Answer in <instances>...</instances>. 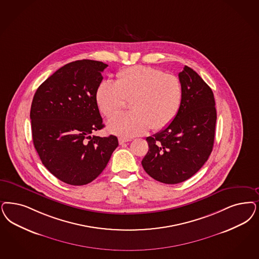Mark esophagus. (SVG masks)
I'll use <instances>...</instances> for the list:
<instances>
[{"instance_id": "esophagus-1", "label": "esophagus", "mask_w": 259, "mask_h": 259, "mask_svg": "<svg viewBox=\"0 0 259 259\" xmlns=\"http://www.w3.org/2000/svg\"><path fill=\"white\" fill-rule=\"evenodd\" d=\"M131 141H132L131 139H125V138H119V139H118V143H119V144H123V143L131 142Z\"/></svg>"}]
</instances>
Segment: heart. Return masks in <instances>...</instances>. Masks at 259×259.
Wrapping results in <instances>:
<instances>
[{"instance_id":"b5f03b06","label":"heart","mask_w":259,"mask_h":259,"mask_svg":"<svg viewBox=\"0 0 259 259\" xmlns=\"http://www.w3.org/2000/svg\"><path fill=\"white\" fill-rule=\"evenodd\" d=\"M128 99L134 111L115 115L107 122L111 133L123 138L167 127L182 107L184 88L176 75L138 65L118 71L116 82L102 81L96 92L98 109L106 116L123 109Z\"/></svg>"}]
</instances>
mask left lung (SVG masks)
I'll return each instance as SVG.
<instances>
[{
	"label": "left lung",
	"mask_w": 259,
	"mask_h": 259,
	"mask_svg": "<svg viewBox=\"0 0 259 259\" xmlns=\"http://www.w3.org/2000/svg\"><path fill=\"white\" fill-rule=\"evenodd\" d=\"M179 78L184 88L182 107L167 127L146 138L149 149L142 161L149 176L168 185L192 177L207 161L217 118L213 93L196 71L185 66Z\"/></svg>",
	"instance_id": "8db88e82"
}]
</instances>
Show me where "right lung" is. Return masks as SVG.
<instances>
[{
	"label": "right lung",
	"mask_w": 259,
	"mask_h": 259,
	"mask_svg": "<svg viewBox=\"0 0 259 259\" xmlns=\"http://www.w3.org/2000/svg\"><path fill=\"white\" fill-rule=\"evenodd\" d=\"M107 67L88 59L69 63L46 79L32 99L36 151L47 169L71 186L97 178L118 145L116 136H91L104 127L96 92Z\"/></svg>",
	"instance_id": "1"
}]
</instances>
